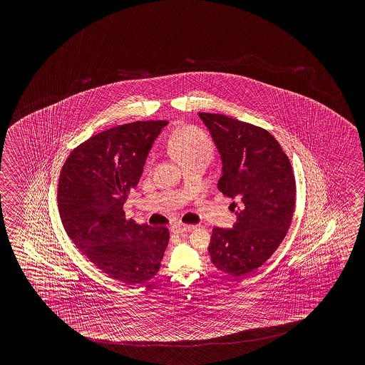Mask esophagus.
Here are the masks:
<instances>
[{
	"label": "esophagus",
	"instance_id": "esophagus-1",
	"mask_svg": "<svg viewBox=\"0 0 365 365\" xmlns=\"http://www.w3.org/2000/svg\"><path fill=\"white\" fill-rule=\"evenodd\" d=\"M194 228H195V225L178 223V225H172L171 231L173 233L190 232V231H193Z\"/></svg>",
	"mask_w": 365,
	"mask_h": 365
}]
</instances>
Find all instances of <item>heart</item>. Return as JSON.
Returning a JSON list of instances; mask_svg holds the SVG:
<instances>
[{
  "label": "heart",
  "instance_id": "obj_1",
  "mask_svg": "<svg viewBox=\"0 0 365 365\" xmlns=\"http://www.w3.org/2000/svg\"><path fill=\"white\" fill-rule=\"evenodd\" d=\"M168 146L172 154L179 159L181 163L192 159H207L214 153V143L206 133L198 128H184L175 133L168 140ZM155 158V153L150 155V162Z\"/></svg>",
  "mask_w": 365,
  "mask_h": 365
}]
</instances>
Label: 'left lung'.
<instances>
[{
    "label": "left lung",
    "mask_w": 365,
    "mask_h": 365,
    "mask_svg": "<svg viewBox=\"0 0 365 365\" xmlns=\"http://www.w3.org/2000/svg\"><path fill=\"white\" fill-rule=\"evenodd\" d=\"M222 159L217 189L231 197L233 228L212 230L209 253L220 272L245 277L272 257L295 211L296 182L279 142L256 125L217 113H198Z\"/></svg>",
    "instance_id": "obj_1"
}]
</instances>
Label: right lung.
<instances>
[{"label":"right lung","instance_id":"add662e5","mask_svg":"<svg viewBox=\"0 0 365 365\" xmlns=\"http://www.w3.org/2000/svg\"><path fill=\"white\" fill-rule=\"evenodd\" d=\"M167 124L135 121L99 133L70 153L60 173L57 201L68 236L98 269L125 284L151 279L170 240L168 228L137 225L124 211Z\"/></svg>","mask_w":365,"mask_h":365}]
</instances>
